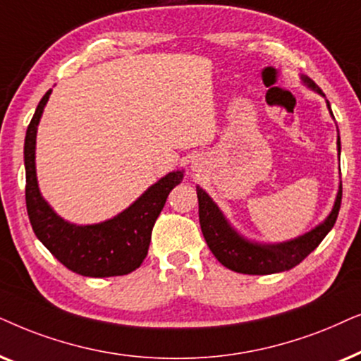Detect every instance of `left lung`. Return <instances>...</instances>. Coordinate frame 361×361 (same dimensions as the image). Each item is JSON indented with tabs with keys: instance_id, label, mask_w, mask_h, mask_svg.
<instances>
[{
	"instance_id": "left-lung-1",
	"label": "left lung",
	"mask_w": 361,
	"mask_h": 361,
	"mask_svg": "<svg viewBox=\"0 0 361 361\" xmlns=\"http://www.w3.org/2000/svg\"><path fill=\"white\" fill-rule=\"evenodd\" d=\"M304 82L317 90L320 95L322 92L314 80L309 77H302ZM329 104V102H326ZM330 109V104H329ZM331 112V110H330ZM338 152H340V137H338ZM196 195H198L200 204V224L203 236L208 243V247L214 257L223 264L224 267L231 269L234 272L252 274V276H262V274H274L289 271L300 264L319 244L324 241V238L329 234V231L334 228L337 221L340 203H342V186H340L337 200H335L334 209L329 214L324 223L312 229L310 233L304 236L292 239V241L281 244H257L249 243L228 224L214 201L206 195L200 186H196Z\"/></svg>"
}]
</instances>
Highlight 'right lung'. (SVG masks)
Returning <instances> with one entry per match:
<instances>
[{"mask_svg":"<svg viewBox=\"0 0 361 361\" xmlns=\"http://www.w3.org/2000/svg\"><path fill=\"white\" fill-rule=\"evenodd\" d=\"M49 95L51 90H47L41 99L24 140L26 208L32 231L52 256L72 272L85 277L125 276L140 267L147 257L153 226L170 191L183 180V171L168 173L114 219L90 226L67 223L42 200L36 180V132Z\"/></svg>","mask_w":361,"mask_h":361,"instance_id":"1","label":"right lung"}]
</instances>
